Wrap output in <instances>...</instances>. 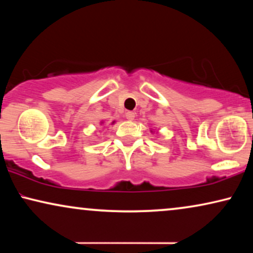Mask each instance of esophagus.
Here are the masks:
<instances>
[{
    "label": "esophagus",
    "mask_w": 253,
    "mask_h": 253,
    "mask_svg": "<svg viewBox=\"0 0 253 253\" xmlns=\"http://www.w3.org/2000/svg\"><path fill=\"white\" fill-rule=\"evenodd\" d=\"M126 117L129 121H132L134 119V113L133 112H126Z\"/></svg>",
    "instance_id": "obj_1"
}]
</instances>
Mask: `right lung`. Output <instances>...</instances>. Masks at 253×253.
Instances as JSON below:
<instances>
[{
	"label": "right lung",
	"mask_w": 253,
	"mask_h": 253,
	"mask_svg": "<svg viewBox=\"0 0 253 253\" xmlns=\"http://www.w3.org/2000/svg\"><path fill=\"white\" fill-rule=\"evenodd\" d=\"M113 123H114V122H113Z\"/></svg>",
	"instance_id": "add662e5"
}]
</instances>
